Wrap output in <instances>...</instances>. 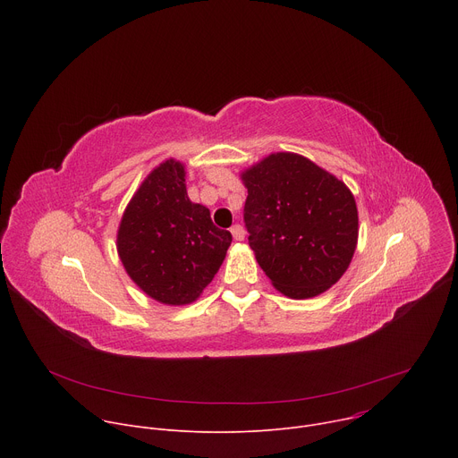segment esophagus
<instances>
[{
    "label": "esophagus",
    "instance_id": "1",
    "mask_svg": "<svg viewBox=\"0 0 458 458\" xmlns=\"http://www.w3.org/2000/svg\"><path fill=\"white\" fill-rule=\"evenodd\" d=\"M230 232H232V237H233L235 241H242V239H244V228H242L241 225H233Z\"/></svg>",
    "mask_w": 458,
    "mask_h": 458
}]
</instances>
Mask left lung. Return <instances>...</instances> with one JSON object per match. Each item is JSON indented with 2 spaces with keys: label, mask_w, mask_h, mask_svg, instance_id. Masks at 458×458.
I'll return each mask as SVG.
<instances>
[{
  "label": "left lung",
  "mask_w": 458,
  "mask_h": 458,
  "mask_svg": "<svg viewBox=\"0 0 458 458\" xmlns=\"http://www.w3.org/2000/svg\"><path fill=\"white\" fill-rule=\"evenodd\" d=\"M244 226L259 267L292 297H315L348 270L359 216L348 186L310 159L279 152L242 174Z\"/></svg>",
  "instance_id": "left-lung-1"
}]
</instances>
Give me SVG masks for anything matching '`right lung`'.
Here are the masks:
<instances>
[{"instance_id": "obj_1", "label": "right lung", "mask_w": 458, "mask_h": 458, "mask_svg": "<svg viewBox=\"0 0 458 458\" xmlns=\"http://www.w3.org/2000/svg\"><path fill=\"white\" fill-rule=\"evenodd\" d=\"M232 233L212 223L210 210L188 199L184 168L159 165L128 203L117 251L126 274L152 299L188 304L212 283Z\"/></svg>"}]
</instances>
